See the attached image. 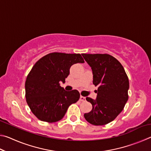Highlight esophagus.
Segmentation results:
<instances>
[{
  "instance_id": "1",
  "label": "esophagus",
  "mask_w": 151,
  "mask_h": 151,
  "mask_svg": "<svg viewBox=\"0 0 151 151\" xmlns=\"http://www.w3.org/2000/svg\"><path fill=\"white\" fill-rule=\"evenodd\" d=\"M80 101H83V102H85L86 101V98L85 96H80Z\"/></svg>"
}]
</instances>
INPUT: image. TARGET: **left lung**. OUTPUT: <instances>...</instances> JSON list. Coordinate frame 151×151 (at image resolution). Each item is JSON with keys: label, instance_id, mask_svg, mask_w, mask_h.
<instances>
[{"label": "left lung", "instance_id": "1", "mask_svg": "<svg viewBox=\"0 0 151 151\" xmlns=\"http://www.w3.org/2000/svg\"><path fill=\"white\" fill-rule=\"evenodd\" d=\"M91 66L93 83L98 86L96 99L86 97L93 105L91 112L84 114L93 125L112 122L123 110L129 99V78L118 60L108 54H82Z\"/></svg>", "mask_w": 151, "mask_h": 151}]
</instances>
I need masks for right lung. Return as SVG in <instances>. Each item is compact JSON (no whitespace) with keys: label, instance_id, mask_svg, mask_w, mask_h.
Instances as JSON below:
<instances>
[{"label":"right lung","instance_id":"right-lung-1","mask_svg":"<svg viewBox=\"0 0 151 151\" xmlns=\"http://www.w3.org/2000/svg\"><path fill=\"white\" fill-rule=\"evenodd\" d=\"M85 63L80 54L52 52L37 61L25 82V96L31 111L42 121L55 122L65 116L71 104L80 98L77 90L66 91L65 83L74 64Z\"/></svg>","mask_w":151,"mask_h":151}]
</instances>
